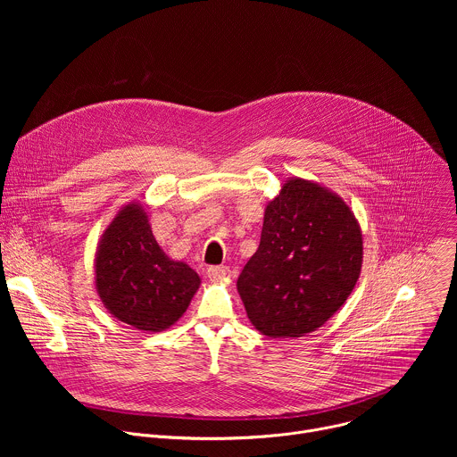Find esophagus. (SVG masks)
<instances>
[{
  "label": "esophagus",
  "instance_id": "esophagus-1",
  "mask_svg": "<svg viewBox=\"0 0 457 457\" xmlns=\"http://www.w3.org/2000/svg\"><path fill=\"white\" fill-rule=\"evenodd\" d=\"M229 277H231V270L226 266H213L208 270V278L212 282H222V280H228Z\"/></svg>",
  "mask_w": 457,
  "mask_h": 457
}]
</instances>
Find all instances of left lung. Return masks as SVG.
Wrapping results in <instances>:
<instances>
[{"mask_svg": "<svg viewBox=\"0 0 457 457\" xmlns=\"http://www.w3.org/2000/svg\"><path fill=\"white\" fill-rule=\"evenodd\" d=\"M361 264V228L349 204L329 187L291 177L266 204L260 245L237 289L256 331L300 338L345 303Z\"/></svg>", "mask_w": 457, "mask_h": 457, "instance_id": "1", "label": "left lung"}]
</instances>
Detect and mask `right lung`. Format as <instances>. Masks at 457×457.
Instances as JSON below:
<instances>
[{"mask_svg": "<svg viewBox=\"0 0 457 457\" xmlns=\"http://www.w3.org/2000/svg\"><path fill=\"white\" fill-rule=\"evenodd\" d=\"M94 284L106 311L146 333L170 329L186 312L201 277L157 244L141 203L124 204L103 231Z\"/></svg>", "mask_w": 457, "mask_h": 457, "instance_id": "1", "label": "right lung"}]
</instances>
